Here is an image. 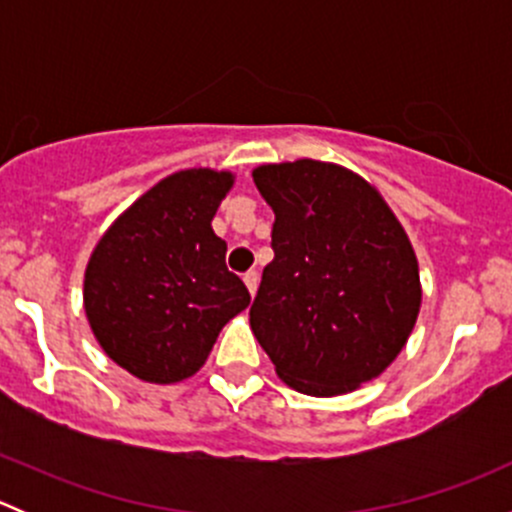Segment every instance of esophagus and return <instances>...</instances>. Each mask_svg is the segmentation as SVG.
Masks as SVG:
<instances>
[{
  "label": "esophagus",
  "instance_id": "esophagus-1",
  "mask_svg": "<svg viewBox=\"0 0 512 512\" xmlns=\"http://www.w3.org/2000/svg\"><path fill=\"white\" fill-rule=\"evenodd\" d=\"M242 280H245L247 289H250V294H252V297H255L257 285H260V275H257L255 270H250V272H245V275H242Z\"/></svg>",
  "mask_w": 512,
  "mask_h": 512
}]
</instances>
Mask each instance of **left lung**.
I'll return each mask as SVG.
<instances>
[{"instance_id":"8db88e82","label":"left lung","mask_w":512,"mask_h":512,"mask_svg":"<svg viewBox=\"0 0 512 512\" xmlns=\"http://www.w3.org/2000/svg\"><path fill=\"white\" fill-rule=\"evenodd\" d=\"M275 213V260L250 307L277 376L309 396L376 379L399 356L421 307L418 262L404 227L364 178L294 160L252 170Z\"/></svg>"}]
</instances>
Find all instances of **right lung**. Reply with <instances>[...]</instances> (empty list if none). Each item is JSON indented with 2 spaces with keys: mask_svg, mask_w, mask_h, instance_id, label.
I'll use <instances>...</instances> for the list:
<instances>
[{
  "mask_svg": "<svg viewBox=\"0 0 512 512\" xmlns=\"http://www.w3.org/2000/svg\"><path fill=\"white\" fill-rule=\"evenodd\" d=\"M230 188V173L180 170L98 240L84 277L86 317L103 352L138 379L193 376L220 329L250 304L210 227Z\"/></svg>",
  "mask_w": 512,
  "mask_h": 512,
  "instance_id": "add662e5",
  "label": "right lung"
}]
</instances>
